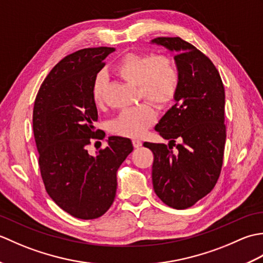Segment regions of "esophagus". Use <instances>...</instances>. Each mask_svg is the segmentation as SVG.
Returning a JSON list of instances; mask_svg holds the SVG:
<instances>
[{"mask_svg": "<svg viewBox=\"0 0 263 263\" xmlns=\"http://www.w3.org/2000/svg\"><path fill=\"white\" fill-rule=\"evenodd\" d=\"M132 143H133V147H135V148H140L142 146V142L140 140H138V139H133Z\"/></svg>", "mask_w": 263, "mask_h": 263, "instance_id": "esophagus-1", "label": "esophagus"}]
</instances>
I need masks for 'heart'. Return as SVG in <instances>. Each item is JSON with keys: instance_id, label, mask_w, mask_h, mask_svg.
Listing matches in <instances>:
<instances>
[{"instance_id": "b5f03b06", "label": "heart", "mask_w": 263, "mask_h": 263, "mask_svg": "<svg viewBox=\"0 0 263 263\" xmlns=\"http://www.w3.org/2000/svg\"><path fill=\"white\" fill-rule=\"evenodd\" d=\"M115 70L123 79L139 88L141 96L159 107L170 105L175 99L180 88V71L176 63L166 55L127 54L116 64ZM107 74L99 71L91 86L93 103H104ZM156 120L152 106L141 105L123 109L110 122V132L116 136L138 138L146 132Z\"/></svg>"}]
</instances>
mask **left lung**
<instances>
[{
	"label": "left lung",
	"instance_id": "8db88e82",
	"mask_svg": "<svg viewBox=\"0 0 263 263\" xmlns=\"http://www.w3.org/2000/svg\"><path fill=\"white\" fill-rule=\"evenodd\" d=\"M152 43L176 53L180 88L175 105L155 127L170 140L168 146H143L154 154L156 194L172 208L186 209L210 193L220 175L226 141L225 89L214 63L190 43L180 37H158Z\"/></svg>",
	"mask_w": 263,
	"mask_h": 263
}]
</instances>
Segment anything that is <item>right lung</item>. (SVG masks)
<instances>
[{
	"mask_svg": "<svg viewBox=\"0 0 263 263\" xmlns=\"http://www.w3.org/2000/svg\"><path fill=\"white\" fill-rule=\"evenodd\" d=\"M113 47L83 48L62 59L43 81L35 99L32 128L46 192L61 209L79 219L103 216L116 194V173L132 153L130 139L109 137L96 156L91 139H104L91 96L93 78Z\"/></svg>",
	"mask_w": 263,
	"mask_h": 263,
	"instance_id": "add662e5",
	"label": "right lung"
}]
</instances>
